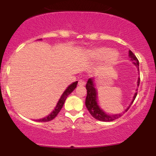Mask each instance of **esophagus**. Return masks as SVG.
<instances>
[{
	"label": "esophagus",
	"instance_id": "1",
	"mask_svg": "<svg viewBox=\"0 0 156 156\" xmlns=\"http://www.w3.org/2000/svg\"><path fill=\"white\" fill-rule=\"evenodd\" d=\"M84 84H85V81H84L83 80H80L79 81H78V85L79 86H83Z\"/></svg>",
	"mask_w": 156,
	"mask_h": 156
}]
</instances>
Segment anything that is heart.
I'll list each match as a JSON object with an SVG mask.
<instances>
[{"mask_svg":"<svg viewBox=\"0 0 156 156\" xmlns=\"http://www.w3.org/2000/svg\"><path fill=\"white\" fill-rule=\"evenodd\" d=\"M89 56L94 60H102L105 58V62L109 66L114 65L119 59V53L115 50H111L108 48L101 47L92 50L89 53Z\"/></svg>","mask_w":156,"mask_h":156,"instance_id":"obj_1","label":"heart"}]
</instances>
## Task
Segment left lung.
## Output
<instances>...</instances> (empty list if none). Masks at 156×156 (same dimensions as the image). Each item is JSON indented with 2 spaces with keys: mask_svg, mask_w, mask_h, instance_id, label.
I'll return each instance as SVG.
<instances>
[{
  "mask_svg": "<svg viewBox=\"0 0 156 156\" xmlns=\"http://www.w3.org/2000/svg\"><path fill=\"white\" fill-rule=\"evenodd\" d=\"M129 58L130 62L133 63L134 65L136 66L137 68V70L139 71V61H138L137 58L136 57V55L133 54V52L131 51H129ZM139 75V73L138 72ZM139 83H140V78H138L137 80V87H139ZM136 87V92L134 93L133 99H132L131 102H130V104L128 105V107L125 110V112H123V114L125 112L128 111V109L130 108V106L131 105L133 102L135 100L136 97L137 95V90L138 88ZM86 88H87V98H86L85 104L86 106H87V109L90 113L91 115L92 116L94 119H98V120L103 121V122H111L114 121L115 119H118L119 117H120L122 116V114H109L108 113H106L103 109L101 108V107L100 106L99 103H98V90H97V88L95 87V82H94V78H89L88 80H87V85H86Z\"/></svg>",
  "mask_w": 156,
  "mask_h": 156,
  "instance_id": "left-lung-1",
  "label": "left lung"
}]
</instances>
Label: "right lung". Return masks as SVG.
I'll use <instances>...</instances> for the list:
<instances>
[{"label":"right lung","instance_id":"right-lung-1","mask_svg":"<svg viewBox=\"0 0 156 156\" xmlns=\"http://www.w3.org/2000/svg\"><path fill=\"white\" fill-rule=\"evenodd\" d=\"M39 40H42V39H39ZM77 84H78V81H76V82H73V83H71L70 85L68 86L67 88L65 89V91H64L63 94H62V96H61V98H59V100H58V103H57V104L55 105L54 109L53 110V112H52L50 114H48V116H46V117L42 118V119H36V121L48 122L54 119V118L57 116V114L59 113L62 107H63L64 103V102H65L66 99H67V96L69 95V94H71V93L73 92V91L76 88Z\"/></svg>","mask_w":156,"mask_h":156}]
</instances>
